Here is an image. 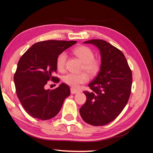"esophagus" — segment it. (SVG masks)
I'll use <instances>...</instances> for the list:
<instances>
[{"mask_svg":"<svg viewBox=\"0 0 153 153\" xmlns=\"http://www.w3.org/2000/svg\"><path fill=\"white\" fill-rule=\"evenodd\" d=\"M78 93V91H77V90L73 88H71V93L72 94H76V93Z\"/></svg>","mask_w":153,"mask_h":153,"instance_id":"1","label":"esophagus"}]
</instances>
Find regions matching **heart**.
I'll return each mask as SVG.
<instances>
[{"instance_id":"obj_1","label":"heart","mask_w":153,"mask_h":153,"mask_svg":"<svg viewBox=\"0 0 153 153\" xmlns=\"http://www.w3.org/2000/svg\"><path fill=\"white\" fill-rule=\"evenodd\" d=\"M75 55L84 62L82 69L86 71L91 76H94L99 71L100 63L97 60L94 59V54L91 48L85 45H80L75 48L73 50ZM67 59V54L65 52H62L58 56L56 59V67L59 71H64L65 64ZM62 80L65 84L74 88H77L80 84H84L88 80V76L86 73L76 74L69 73L65 75Z\"/></svg>"}]
</instances>
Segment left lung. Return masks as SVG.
<instances>
[{
  "instance_id": "left-lung-1",
  "label": "left lung",
  "mask_w": 153,
  "mask_h": 153,
  "mask_svg": "<svg viewBox=\"0 0 153 153\" xmlns=\"http://www.w3.org/2000/svg\"><path fill=\"white\" fill-rule=\"evenodd\" d=\"M100 50V71L88 84L91 92L84 91L86 103L79 109L86 123L103 126L120 114L129 100L132 85V73L127 59L120 50L101 39L84 42Z\"/></svg>"
}]
</instances>
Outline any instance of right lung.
I'll return each instance as SVG.
<instances>
[{
	"label": "right lung",
	"mask_w": 153,
	"mask_h": 153,
	"mask_svg": "<svg viewBox=\"0 0 153 153\" xmlns=\"http://www.w3.org/2000/svg\"><path fill=\"white\" fill-rule=\"evenodd\" d=\"M76 41L48 40L36 43L22 56L14 74L17 96L29 115L42 120L58 114L65 99L70 94L69 86L45 90L48 81L59 82L52 74L56 72V59Z\"/></svg>",
	"instance_id": "add662e5"
}]
</instances>
